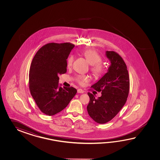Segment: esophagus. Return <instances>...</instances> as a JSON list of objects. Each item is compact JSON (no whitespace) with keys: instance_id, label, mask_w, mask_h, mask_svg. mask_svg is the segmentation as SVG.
I'll return each mask as SVG.
<instances>
[{"instance_id":"34e87169","label":"esophagus","mask_w":160,"mask_h":160,"mask_svg":"<svg viewBox=\"0 0 160 160\" xmlns=\"http://www.w3.org/2000/svg\"><path fill=\"white\" fill-rule=\"evenodd\" d=\"M77 92H78V93H81V94L84 93V91L83 90H82V89H80V88H79V89L77 90Z\"/></svg>"}]
</instances>
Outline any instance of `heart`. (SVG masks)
<instances>
[{
    "instance_id": "b5f03b06",
    "label": "heart",
    "mask_w": 160,
    "mask_h": 160,
    "mask_svg": "<svg viewBox=\"0 0 160 160\" xmlns=\"http://www.w3.org/2000/svg\"><path fill=\"white\" fill-rule=\"evenodd\" d=\"M82 55L85 57L88 63L91 65V71L92 74L95 77L101 75L105 70V65L101 62L102 58L97 51L88 49L82 52ZM74 57L72 54L70 55L67 59V66L70 68L74 61ZM77 80L79 84L83 85L86 82L88 81V77L86 75H78Z\"/></svg>"
}]
</instances>
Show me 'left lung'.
Instances as JSON below:
<instances>
[{"mask_svg":"<svg viewBox=\"0 0 160 160\" xmlns=\"http://www.w3.org/2000/svg\"><path fill=\"white\" fill-rule=\"evenodd\" d=\"M110 62L108 72L92 88L101 92L96 98L88 92L90 101L87 106L88 115L95 122L105 123L119 112L125 104L129 92V77L127 66L121 57L114 51H106Z\"/></svg>","mask_w":160,"mask_h":160,"instance_id":"obj_1","label":"left lung"}]
</instances>
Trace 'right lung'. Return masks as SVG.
<instances>
[{
    "label": "right lung",
    "mask_w": 160,
    "mask_h": 160,
    "mask_svg": "<svg viewBox=\"0 0 160 160\" xmlns=\"http://www.w3.org/2000/svg\"><path fill=\"white\" fill-rule=\"evenodd\" d=\"M74 45L51 43L41 48L31 62L29 72L31 94L41 112L54 116L68 105L75 88L60 87L59 75L67 72V59Z\"/></svg>",
    "instance_id": "obj_1"
}]
</instances>
